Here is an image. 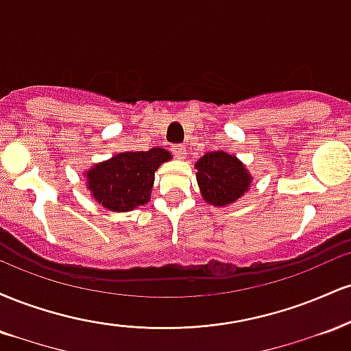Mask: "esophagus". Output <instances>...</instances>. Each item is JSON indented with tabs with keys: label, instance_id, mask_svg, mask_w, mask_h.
<instances>
[{
	"label": "esophagus",
	"instance_id": "34e87169",
	"mask_svg": "<svg viewBox=\"0 0 351 351\" xmlns=\"http://www.w3.org/2000/svg\"><path fill=\"white\" fill-rule=\"evenodd\" d=\"M173 153H175L178 158H184V156H186V148H184V145H175V147H173Z\"/></svg>",
	"mask_w": 351,
	"mask_h": 351
}]
</instances>
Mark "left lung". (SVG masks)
<instances>
[{"label": "left lung", "mask_w": 351, "mask_h": 351, "mask_svg": "<svg viewBox=\"0 0 351 351\" xmlns=\"http://www.w3.org/2000/svg\"><path fill=\"white\" fill-rule=\"evenodd\" d=\"M196 180L201 195L213 206H226L244 195L251 176L236 156L224 152H209L196 163Z\"/></svg>", "instance_id": "1"}]
</instances>
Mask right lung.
Instances as JSON below:
<instances>
[{
	"mask_svg": "<svg viewBox=\"0 0 351 351\" xmlns=\"http://www.w3.org/2000/svg\"><path fill=\"white\" fill-rule=\"evenodd\" d=\"M170 156L163 148L119 153L87 173L88 189L102 206L112 211H132L150 201L155 171Z\"/></svg>",
	"mask_w": 351,
	"mask_h": 351,
	"instance_id": "1",
	"label": "right lung"
}]
</instances>
